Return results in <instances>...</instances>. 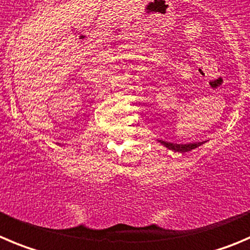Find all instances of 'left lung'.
Here are the masks:
<instances>
[{"label": "left lung", "instance_id": "left-lung-1", "mask_svg": "<svg viewBox=\"0 0 250 250\" xmlns=\"http://www.w3.org/2000/svg\"><path fill=\"white\" fill-rule=\"evenodd\" d=\"M160 143L164 146H167V149L172 151H178V153H186V151H191L192 149L197 148V146H202L205 142H199V143H188V144H178V143H170V142H164L159 141Z\"/></svg>", "mask_w": 250, "mask_h": 250}]
</instances>
